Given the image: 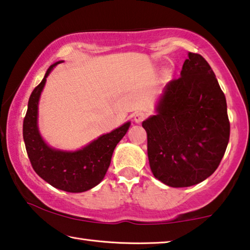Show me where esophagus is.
Returning a JSON list of instances; mask_svg holds the SVG:
<instances>
[{
	"instance_id": "34e87169",
	"label": "esophagus",
	"mask_w": 250,
	"mask_h": 250,
	"mask_svg": "<svg viewBox=\"0 0 250 250\" xmlns=\"http://www.w3.org/2000/svg\"><path fill=\"white\" fill-rule=\"evenodd\" d=\"M146 117V112H144V111H139V112H137L136 114H134V117H133L134 122H136V124H140V122L145 120Z\"/></svg>"
}]
</instances>
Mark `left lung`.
Here are the masks:
<instances>
[{"instance_id":"obj_1","label":"left lung","mask_w":250,"mask_h":250,"mask_svg":"<svg viewBox=\"0 0 250 250\" xmlns=\"http://www.w3.org/2000/svg\"><path fill=\"white\" fill-rule=\"evenodd\" d=\"M180 75L165 86L157 113L142 122L150 169L158 180L175 188L210 177L230 134L227 102L208 62L189 52Z\"/></svg>"}]
</instances>
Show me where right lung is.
Returning <instances> with one entry per match:
<instances>
[{"mask_svg":"<svg viewBox=\"0 0 250 250\" xmlns=\"http://www.w3.org/2000/svg\"><path fill=\"white\" fill-rule=\"evenodd\" d=\"M47 69L41 83L31 93L23 121V139L34 171L47 184L63 191L83 192L100 184L108 170L113 150L129 130L128 121L109 133L102 134L75 151L52 148L43 140L38 126L39 100L46 78L55 65Z\"/></svg>","mask_w":250,"mask_h":250,"instance_id":"1","label":"right lung"}]
</instances>
